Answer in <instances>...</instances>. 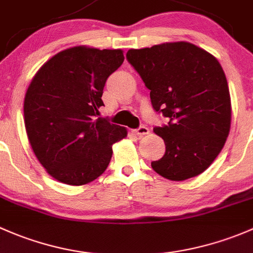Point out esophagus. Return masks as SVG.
Returning <instances> with one entry per match:
<instances>
[{
	"mask_svg": "<svg viewBox=\"0 0 253 253\" xmlns=\"http://www.w3.org/2000/svg\"><path fill=\"white\" fill-rule=\"evenodd\" d=\"M132 132H134L135 135H137V136H142V135H147L148 132H150V130H148V127H146L145 126H141L137 127V129L132 130Z\"/></svg>",
	"mask_w": 253,
	"mask_h": 253,
	"instance_id": "34e87169",
	"label": "esophagus"
}]
</instances>
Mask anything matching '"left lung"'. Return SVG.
Here are the masks:
<instances>
[{
  "label": "left lung",
  "mask_w": 253,
  "mask_h": 253,
  "mask_svg": "<svg viewBox=\"0 0 253 253\" xmlns=\"http://www.w3.org/2000/svg\"><path fill=\"white\" fill-rule=\"evenodd\" d=\"M126 59L151 90L152 107L168 119L153 131L166 144L153 170L181 181L205 171L222 151L230 130L228 82L219 62L190 42L129 49Z\"/></svg>",
  "instance_id": "left-lung-1"
}]
</instances>
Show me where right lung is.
I'll use <instances>...</instances> for the list:
<instances>
[{
  "mask_svg": "<svg viewBox=\"0 0 253 253\" xmlns=\"http://www.w3.org/2000/svg\"><path fill=\"white\" fill-rule=\"evenodd\" d=\"M122 49L77 46L48 59L24 98L28 139L39 162L56 180L84 185L107 169L112 146L126 127L97 118L108 77L122 66Z\"/></svg>",
  "mask_w": 253,
  "mask_h": 253,
  "instance_id": "1",
  "label": "right lung"
}]
</instances>
